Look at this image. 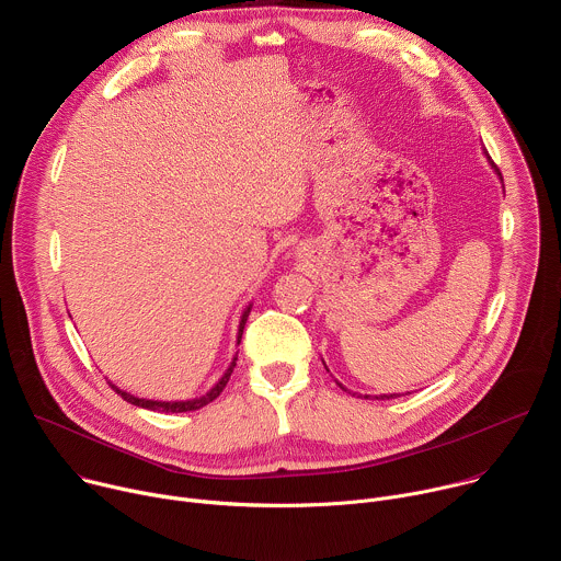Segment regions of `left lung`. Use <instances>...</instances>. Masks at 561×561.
<instances>
[{
	"mask_svg": "<svg viewBox=\"0 0 561 561\" xmlns=\"http://www.w3.org/2000/svg\"><path fill=\"white\" fill-rule=\"evenodd\" d=\"M489 159H491V157H489ZM491 164H493V162H491ZM493 169H495V173H497V175H500V180H502L500 169H497L495 164H493ZM324 366H327V364H324ZM337 386H340V388H344L340 381H337ZM344 390H348V388H344ZM348 392H351V390H348ZM353 394H355V392H353ZM359 397H362V394H359ZM392 397H399V394H379V397H375V399H392ZM364 399H370V394H364Z\"/></svg>",
	"mask_w": 561,
	"mask_h": 561,
	"instance_id": "8db88e82",
	"label": "left lung"
}]
</instances>
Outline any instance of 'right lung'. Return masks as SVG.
Wrapping results in <instances>:
<instances>
[{
    "label": "right lung",
    "instance_id": "add662e5",
    "mask_svg": "<svg viewBox=\"0 0 561 561\" xmlns=\"http://www.w3.org/2000/svg\"><path fill=\"white\" fill-rule=\"evenodd\" d=\"M249 312H251V306H247V310L242 312V319H239L237 344L242 342V333H244V327H247ZM234 362H237V355L232 357L230 366H228V368H226V373L219 377V381H217V383H215L206 394L195 397V399H186V402H157V399H141V397H135V394H130V392H126V390H119L115 383H111V386H113V390H115L117 394H122L124 402H128V404H133V407L148 409V411H159V413H188V411H197V409H202V407L210 404L213 399H217V397H219V392L224 390V386H226V383H228V379H230V373H232V368H234Z\"/></svg>",
    "mask_w": 561,
    "mask_h": 561
}]
</instances>
